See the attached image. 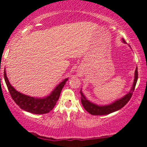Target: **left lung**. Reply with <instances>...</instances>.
I'll return each mask as SVG.
<instances>
[{
    "mask_svg": "<svg viewBox=\"0 0 147 147\" xmlns=\"http://www.w3.org/2000/svg\"><path fill=\"white\" fill-rule=\"evenodd\" d=\"M122 41L123 43H126V41L124 39H122ZM138 77V68H136V71H135V77L133 86L129 92L126 95H124V97H122V98L118 99L116 101H115V102L111 103V104L105 106L97 105L95 103H92L90 101L88 100L86 96L82 92V89H81V101H82V105H83L86 111H88L90 114L93 115H104L110 114L111 113H113L115 111L119 110V109H122L127 104L128 102L130 100V99L132 97L133 92L134 91L136 84H137Z\"/></svg>",
    "mask_w": 147,
    "mask_h": 147,
    "instance_id": "1",
    "label": "left lung"
}]
</instances>
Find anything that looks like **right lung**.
I'll list each match as a JSON object with an SVG mask.
<instances>
[{"instance_id":"add662e5","label":"right lung","mask_w":147,"mask_h":147,"mask_svg":"<svg viewBox=\"0 0 147 147\" xmlns=\"http://www.w3.org/2000/svg\"><path fill=\"white\" fill-rule=\"evenodd\" d=\"M4 79L11 98L13 99L15 103L21 109L34 114L48 113L52 110L55 106L56 105L57 100L59 98L63 87L68 79V78L64 79L63 82L57 86L56 88L52 91L51 93L48 96L43 97V98H39V97H30V96L18 92L10 84L8 78L7 77L5 70L4 71Z\"/></svg>"}]
</instances>
